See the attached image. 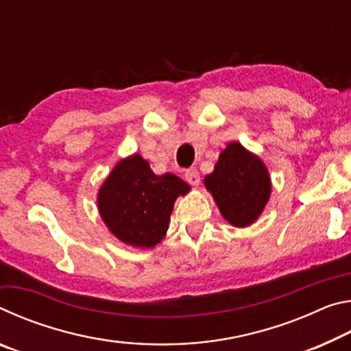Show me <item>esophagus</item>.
I'll list each match as a JSON object with an SVG mask.
<instances>
[{"mask_svg":"<svg viewBox=\"0 0 351 351\" xmlns=\"http://www.w3.org/2000/svg\"><path fill=\"white\" fill-rule=\"evenodd\" d=\"M184 180H186L190 186H198V184L201 182V178H199V173L197 169H189L184 171Z\"/></svg>","mask_w":351,"mask_h":351,"instance_id":"1","label":"esophagus"}]
</instances>
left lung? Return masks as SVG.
Segmentation results:
<instances>
[{
    "mask_svg": "<svg viewBox=\"0 0 351 351\" xmlns=\"http://www.w3.org/2000/svg\"><path fill=\"white\" fill-rule=\"evenodd\" d=\"M219 212L230 224H252L269 199L271 182L265 164L239 142L219 154L215 169L204 178Z\"/></svg>",
    "mask_w": 351,
    "mask_h": 351,
    "instance_id": "1",
    "label": "left lung"
}]
</instances>
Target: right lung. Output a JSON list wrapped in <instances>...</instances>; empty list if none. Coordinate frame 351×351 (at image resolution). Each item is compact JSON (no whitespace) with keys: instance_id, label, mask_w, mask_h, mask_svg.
Instances as JSON below:
<instances>
[{"instance_id":"obj_1","label":"right lung","mask_w":351,"mask_h":351,"mask_svg":"<svg viewBox=\"0 0 351 351\" xmlns=\"http://www.w3.org/2000/svg\"><path fill=\"white\" fill-rule=\"evenodd\" d=\"M189 184L171 173L154 175L139 154L119 162L99 192V210L119 240L132 246L153 247L169 229L175 199Z\"/></svg>"}]
</instances>
